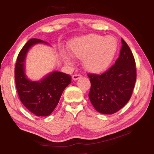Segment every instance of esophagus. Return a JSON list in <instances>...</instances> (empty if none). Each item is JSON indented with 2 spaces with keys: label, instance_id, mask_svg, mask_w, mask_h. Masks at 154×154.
<instances>
[{
  "label": "esophagus",
  "instance_id": "obj_1",
  "mask_svg": "<svg viewBox=\"0 0 154 154\" xmlns=\"http://www.w3.org/2000/svg\"><path fill=\"white\" fill-rule=\"evenodd\" d=\"M81 77H82V75L79 74H75L72 75V78L73 80H77V79H79Z\"/></svg>",
  "mask_w": 154,
  "mask_h": 154
}]
</instances>
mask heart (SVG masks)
Wrapping results in <instances>:
<instances>
[{"label":"heart","mask_w":154,"mask_h":154,"mask_svg":"<svg viewBox=\"0 0 154 154\" xmlns=\"http://www.w3.org/2000/svg\"><path fill=\"white\" fill-rule=\"evenodd\" d=\"M68 48L72 56L83 59L85 69L94 73H101L106 71L113 62L118 50V43L111 36L103 37L90 34L71 40ZM62 56L66 63H72L70 54L62 52Z\"/></svg>","instance_id":"obj_1"}]
</instances>
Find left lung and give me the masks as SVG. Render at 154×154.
<instances>
[{
  "label": "left lung",
  "instance_id": "left-lung-1",
  "mask_svg": "<svg viewBox=\"0 0 154 154\" xmlns=\"http://www.w3.org/2000/svg\"><path fill=\"white\" fill-rule=\"evenodd\" d=\"M119 58L101 75L88 74L91 83L89 98L103 114H113L124 107L131 97L137 78L136 64L131 50L122 38Z\"/></svg>",
  "mask_w": 154,
  "mask_h": 154
}]
</instances>
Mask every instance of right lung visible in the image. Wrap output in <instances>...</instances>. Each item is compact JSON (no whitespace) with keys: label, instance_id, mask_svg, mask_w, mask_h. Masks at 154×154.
Returning <instances> with one entry per match:
<instances>
[{"label":"right lung","instance_id":"obj_1","mask_svg":"<svg viewBox=\"0 0 154 154\" xmlns=\"http://www.w3.org/2000/svg\"><path fill=\"white\" fill-rule=\"evenodd\" d=\"M48 43L31 38L18 54L15 67V80L21 102L36 116H48L55 109L64 90L71 82L69 75L58 71L48 74L39 82H32L26 76L24 62L29 49L37 43Z\"/></svg>","mask_w":154,"mask_h":154}]
</instances>
